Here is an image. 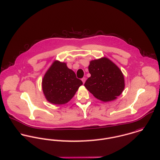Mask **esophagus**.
Returning a JSON list of instances; mask_svg holds the SVG:
<instances>
[{"label":"esophagus","instance_id":"34e87169","mask_svg":"<svg viewBox=\"0 0 160 160\" xmlns=\"http://www.w3.org/2000/svg\"><path fill=\"white\" fill-rule=\"evenodd\" d=\"M82 82H83V84H84V82H85V81H86V78H82Z\"/></svg>","mask_w":160,"mask_h":160}]
</instances>
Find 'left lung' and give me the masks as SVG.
I'll return each instance as SVG.
<instances>
[{"instance_id":"left-lung-1","label":"left lung","mask_w":160,"mask_h":160,"mask_svg":"<svg viewBox=\"0 0 160 160\" xmlns=\"http://www.w3.org/2000/svg\"><path fill=\"white\" fill-rule=\"evenodd\" d=\"M91 74L84 86L97 99L104 102L114 100L124 88V78L119 68L107 58L90 61Z\"/></svg>"}]
</instances>
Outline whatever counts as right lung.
Masks as SVG:
<instances>
[{
  "label": "right lung",
  "mask_w": 160,
  "mask_h": 160,
  "mask_svg": "<svg viewBox=\"0 0 160 160\" xmlns=\"http://www.w3.org/2000/svg\"><path fill=\"white\" fill-rule=\"evenodd\" d=\"M82 84V81L76 78L66 63L55 61L42 79V88L46 99L59 105L69 102Z\"/></svg>",
  "instance_id": "1"
}]
</instances>
